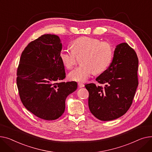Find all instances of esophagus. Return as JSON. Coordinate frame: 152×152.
I'll return each mask as SVG.
<instances>
[{
  "label": "esophagus",
  "instance_id": "esophagus-1",
  "mask_svg": "<svg viewBox=\"0 0 152 152\" xmlns=\"http://www.w3.org/2000/svg\"><path fill=\"white\" fill-rule=\"evenodd\" d=\"M78 85L79 86V88H82L84 86V84L82 83H78Z\"/></svg>",
  "mask_w": 152,
  "mask_h": 152
}]
</instances>
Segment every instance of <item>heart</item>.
Returning a JSON list of instances; mask_svg holds the SVG:
<instances>
[{
	"mask_svg": "<svg viewBox=\"0 0 152 152\" xmlns=\"http://www.w3.org/2000/svg\"><path fill=\"white\" fill-rule=\"evenodd\" d=\"M71 50L62 49L59 58L63 65L68 69H72L77 63V57L82 56V63L71 71L69 78L75 82H85L93 72L102 73L109 66L113 57V48L107 42L99 39L81 37L70 43Z\"/></svg>",
	"mask_w": 152,
	"mask_h": 152,
	"instance_id": "1",
	"label": "heart"
}]
</instances>
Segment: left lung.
<instances>
[{"label": "left lung", "instance_id": "1", "mask_svg": "<svg viewBox=\"0 0 152 152\" xmlns=\"http://www.w3.org/2000/svg\"><path fill=\"white\" fill-rule=\"evenodd\" d=\"M138 58L126 43L116 47L108 69L94 83L85 85L89 92L88 106L91 113L101 121L117 119L129 110L139 84Z\"/></svg>", "mask_w": 152, "mask_h": 152}]
</instances>
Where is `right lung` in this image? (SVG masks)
<instances>
[{"instance_id":"1","label":"right lung","mask_w":152,"mask_h":152,"mask_svg":"<svg viewBox=\"0 0 152 152\" xmlns=\"http://www.w3.org/2000/svg\"><path fill=\"white\" fill-rule=\"evenodd\" d=\"M61 50L58 36L44 34L24 48L17 69L16 84L23 104L43 120L59 118L64 112L66 97L77 88L76 82H61L66 78Z\"/></svg>"}]
</instances>
